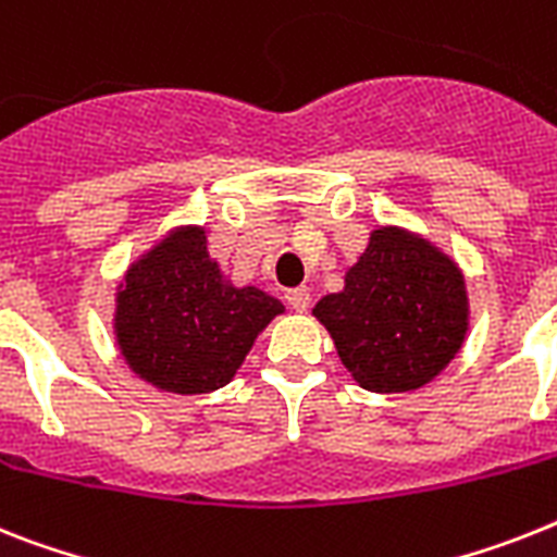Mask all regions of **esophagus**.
Listing matches in <instances>:
<instances>
[{"label":"esophagus","instance_id":"1","mask_svg":"<svg viewBox=\"0 0 557 557\" xmlns=\"http://www.w3.org/2000/svg\"><path fill=\"white\" fill-rule=\"evenodd\" d=\"M287 305L293 307V310L296 312H305L307 307H310V289L307 287H293V289H287Z\"/></svg>","mask_w":557,"mask_h":557}]
</instances>
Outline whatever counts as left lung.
I'll use <instances>...</instances> for the list:
<instances>
[{
    "mask_svg": "<svg viewBox=\"0 0 557 557\" xmlns=\"http://www.w3.org/2000/svg\"><path fill=\"white\" fill-rule=\"evenodd\" d=\"M312 315L358 387L412 393L463 347L470 296L453 256L421 233L379 224L344 273V287L321 296Z\"/></svg>",
    "mask_w": 557,
    "mask_h": 557,
    "instance_id": "obj_1",
    "label": "left lung"
}]
</instances>
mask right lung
Returning <instances> with one entry per match:
<instances>
[{
    "label": "right lung",
    "instance_id": "right-lung-1",
    "mask_svg": "<svg viewBox=\"0 0 557 557\" xmlns=\"http://www.w3.org/2000/svg\"><path fill=\"white\" fill-rule=\"evenodd\" d=\"M284 305L256 284L236 287L207 252L201 224L156 238L116 284L113 335L124 364L162 393H213Z\"/></svg>",
    "mask_w": 557,
    "mask_h": 557
}]
</instances>
